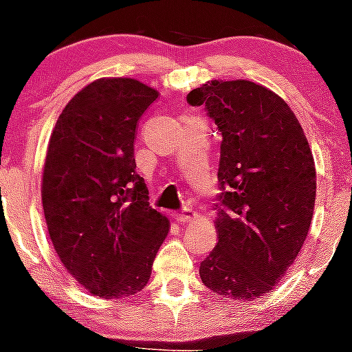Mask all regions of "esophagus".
Instances as JSON below:
<instances>
[{
	"instance_id": "obj_1",
	"label": "esophagus",
	"mask_w": 352,
	"mask_h": 352,
	"mask_svg": "<svg viewBox=\"0 0 352 352\" xmlns=\"http://www.w3.org/2000/svg\"><path fill=\"white\" fill-rule=\"evenodd\" d=\"M173 217H175L177 221H180V223H184V221L194 220V218H196V211H194L190 206H186L182 211H179V213L173 214Z\"/></svg>"
}]
</instances>
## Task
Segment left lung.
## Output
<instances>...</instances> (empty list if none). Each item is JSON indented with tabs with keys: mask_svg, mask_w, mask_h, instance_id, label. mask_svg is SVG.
Returning <instances> with one entry per match:
<instances>
[{
	"mask_svg": "<svg viewBox=\"0 0 352 352\" xmlns=\"http://www.w3.org/2000/svg\"><path fill=\"white\" fill-rule=\"evenodd\" d=\"M221 132L218 242L201 263L203 284L221 298L274 291L311 225L316 170L294 111L251 80H211L187 94Z\"/></svg>",
	"mask_w": 352,
	"mask_h": 352,
	"instance_id": "1",
	"label": "left lung"
}]
</instances>
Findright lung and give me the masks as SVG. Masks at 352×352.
<instances>
[{"mask_svg": "<svg viewBox=\"0 0 352 352\" xmlns=\"http://www.w3.org/2000/svg\"><path fill=\"white\" fill-rule=\"evenodd\" d=\"M156 98L135 78H98L68 101L47 144L41 196L51 242L100 298L142 291L168 235L134 158L138 122Z\"/></svg>", "mask_w": 352, "mask_h": 352, "instance_id": "1", "label": "right lung"}]
</instances>
